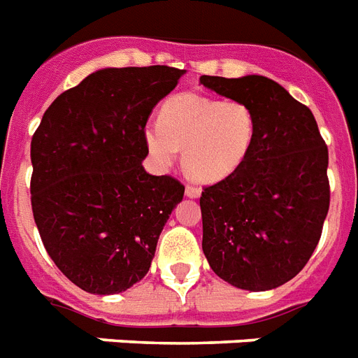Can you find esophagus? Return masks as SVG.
Masks as SVG:
<instances>
[{
  "label": "esophagus",
  "mask_w": 358,
  "mask_h": 358,
  "mask_svg": "<svg viewBox=\"0 0 358 358\" xmlns=\"http://www.w3.org/2000/svg\"><path fill=\"white\" fill-rule=\"evenodd\" d=\"M185 194H186V197H190V199H197V197L201 196V188L188 185L185 188Z\"/></svg>",
  "instance_id": "34e87169"
}]
</instances>
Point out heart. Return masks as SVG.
<instances>
[{"label": "heart", "instance_id": "b5f03b06", "mask_svg": "<svg viewBox=\"0 0 358 358\" xmlns=\"http://www.w3.org/2000/svg\"><path fill=\"white\" fill-rule=\"evenodd\" d=\"M256 135V111L247 102L181 93L162 104L159 120L146 124L144 143L162 168L172 166L182 148L188 176L217 182L247 161Z\"/></svg>", "mask_w": 358, "mask_h": 358}]
</instances>
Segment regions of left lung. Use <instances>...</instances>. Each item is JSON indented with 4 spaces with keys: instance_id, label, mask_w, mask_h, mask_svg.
Segmentation results:
<instances>
[{
    "instance_id": "8db88e82",
    "label": "left lung",
    "mask_w": 358,
    "mask_h": 358,
    "mask_svg": "<svg viewBox=\"0 0 358 358\" xmlns=\"http://www.w3.org/2000/svg\"><path fill=\"white\" fill-rule=\"evenodd\" d=\"M199 82L256 111L258 135L232 176L206 186L203 252L221 280L268 291L296 276L317 249L329 210L327 146L311 109L267 76L203 75Z\"/></svg>"
}]
</instances>
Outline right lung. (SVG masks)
I'll list each match as a JSON object with an SVG mask.
<instances>
[{"label":"right lung","mask_w":358,"mask_h":358,"mask_svg":"<svg viewBox=\"0 0 358 358\" xmlns=\"http://www.w3.org/2000/svg\"><path fill=\"white\" fill-rule=\"evenodd\" d=\"M168 66L106 67L64 91L32 135L31 203L51 259L91 294L146 276L185 186L152 176L144 128L185 75Z\"/></svg>","instance_id":"add662e5"}]
</instances>
